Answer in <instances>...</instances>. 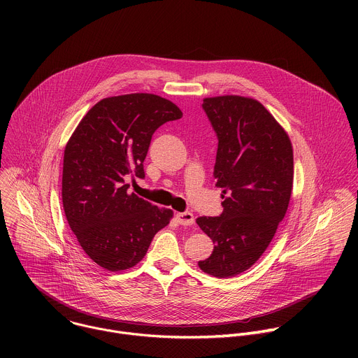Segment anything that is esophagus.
Here are the masks:
<instances>
[{"mask_svg": "<svg viewBox=\"0 0 358 358\" xmlns=\"http://www.w3.org/2000/svg\"><path fill=\"white\" fill-rule=\"evenodd\" d=\"M176 217L181 225H192L195 221V218L191 213H177Z\"/></svg>", "mask_w": 358, "mask_h": 358, "instance_id": "obj_1", "label": "esophagus"}]
</instances>
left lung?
I'll return each instance as SVG.
<instances>
[{
	"label": "left lung",
	"instance_id": "obj_1",
	"mask_svg": "<svg viewBox=\"0 0 358 358\" xmlns=\"http://www.w3.org/2000/svg\"><path fill=\"white\" fill-rule=\"evenodd\" d=\"M202 108L218 136L215 185L228 196L220 217L196 218L214 242L211 257L198 266L215 278H231L262 257L285 218L293 148L286 130L258 100L225 94L206 97Z\"/></svg>",
	"mask_w": 358,
	"mask_h": 358
}]
</instances>
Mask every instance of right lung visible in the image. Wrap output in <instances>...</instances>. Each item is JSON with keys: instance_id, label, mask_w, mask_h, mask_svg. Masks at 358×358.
Wrapping results in <instances>:
<instances>
[{"instance_id": "1", "label": "right lung", "mask_w": 358, "mask_h": 358, "mask_svg": "<svg viewBox=\"0 0 358 358\" xmlns=\"http://www.w3.org/2000/svg\"><path fill=\"white\" fill-rule=\"evenodd\" d=\"M182 117L171 100L152 93L101 99L83 116L64 152L62 202L87 257L106 271L137 265L173 211L129 192V174L144 177L151 136Z\"/></svg>"}]
</instances>
